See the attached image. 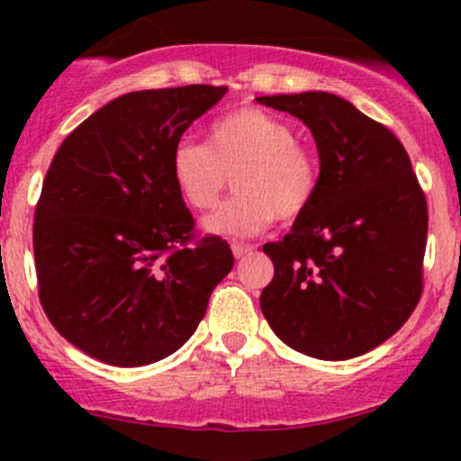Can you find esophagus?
I'll list each match as a JSON object with an SVG mask.
<instances>
[{
    "instance_id": "esophagus-1",
    "label": "esophagus",
    "mask_w": 461,
    "mask_h": 461,
    "mask_svg": "<svg viewBox=\"0 0 461 461\" xmlns=\"http://www.w3.org/2000/svg\"><path fill=\"white\" fill-rule=\"evenodd\" d=\"M231 252H234L236 258H245L249 254H254V245H245V243H234L231 245Z\"/></svg>"
}]
</instances>
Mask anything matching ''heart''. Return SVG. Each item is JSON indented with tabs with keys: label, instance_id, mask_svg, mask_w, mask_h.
I'll list each match as a JSON object with an SVG mask.
<instances>
[{
	"label": "heart",
	"instance_id": "b5f03b06",
	"mask_svg": "<svg viewBox=\"0 0 461 461\" xmlns=\"http://www.w3.org/2000/svg\"><path fill=\"white\" fill-rule=\"evenodd\" d=\"M236 174L239 196L213 209L203 230L222 239H249L274 218L301 216L317 196L319 162L276 115L257 106L230 111L209 124L207 144L180 140L171 151V178L194 209L216 203Z\"/></svg>",
	"mask_w": 461,
	"mask_h": 461
}]
</instances>
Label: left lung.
Wrapping results in <instances>:
<instances>
[{
    "label": "left lung",
    "instance_id": "8db88e82",
    "mask_svg": "<svg viewBox=\"0 0 461 461\" xmlns=\"http://www.w3.org/2000/svg\"><path fill=\"white\" fill-rule=\"evenodd\" d=\"M299 118L319 151V189L276 243L260 294L292 350L346 361L388 341L421 296L429 209L403 144L352 102L325 91L263 95Z\"/></svg>",
    "mask_w": 461,
    "mask_h": 461
}]
</instances>
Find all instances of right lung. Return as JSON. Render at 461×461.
<instances>
[{
  "label": "right lung",
  "mask_w": 461,
  "mask_h": 461,
  "mask_svg": "<svg viewBox=\"0 0 461 461\" xmlns=\"http://www.w3.org/2000/svg\"><path fill=\"white\" fill-rule=\"evenodd\" d=\"M225 93L189 85L115 97L68 133L46 171L32 225L41 308L102 364L174 355L234 267L222 239L189 245L194 218L171 178L174 147Z\"/></svg>",
  "instance_id": "obj_1"
}]
</instances>
